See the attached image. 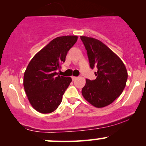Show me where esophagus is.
<instances>
[{
  "instance_id": "34e87169",
  "label": "esophagus",
  "mask_w": 146,
  "mask_h": 146,
  "mask_svg": "<svg viewBox=\"0 0 146 146\" xmlns=\"http://www.w3.org/2000/svg\"><path fill=\"white\" fill-rule=\"evenodd\" d=\"M71 78H72V80H76V79L78 78H77V77H75V76H72Z\"/></svg>"
}]
</instances>
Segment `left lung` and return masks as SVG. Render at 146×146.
Returning <instances> with one entry per match:
<instances>
[{
  "instance_id": "8db88e82",
  "label": "left lung",
  "mask_w": 146,
  "mask_h": 146,
  "mask_svg": "<svg viewBox=\"0 0 146 146\" xmlns=\"http://www.w3.org/2000/svg\"><path fill=\"white\" fill-rule=\"evenodd\" d=\"M87 51L90 66L97 67L94 80L86 79L82 90L85 100L96 108L112 104L121 94L126 84L128 72L121 60L102 42L80 36Z\"/></svg>"
}]
</instances>
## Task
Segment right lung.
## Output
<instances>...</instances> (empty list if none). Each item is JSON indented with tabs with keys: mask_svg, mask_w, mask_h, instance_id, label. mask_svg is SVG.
<instances>
[{
	"mask_svg": "<svg viewBox=\"0 0 146 146\" xmlns=\"http://www.w3.org/2000/svg\"><path fill=\"white\" fill-rule=\"evenodd\" d=\"M78 38L65 36L52 40L33 56L28 64L23 85L30 104L39 113H52L62 102V95L72 79L58 75L56 71L65 62L68 51Z\"/></svg>",
	"mask_w": 146,
	"mask_h": 146,
	"instance_id": "obj_1",
	"label": "right lung"
}]
</instances>
